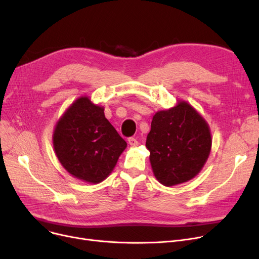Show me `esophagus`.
<instances>
[{
  "instance_id": "34e87169",
  "label": "esophagus",
  "mask_w": 259,
  "mask_h": 259,
  "mask_svg": "<svg viewBox=\"0 0 259 259\" xmlns=\"http://www.w3.org/2000/svg\"><path fill=\"white\" fill-rule=\"evenodd\" d=\"M128 144L130 146H137L138 145V141H137V139H134V138H129L128 139Z\"/></svg>"
}]
</instances>
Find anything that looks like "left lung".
Returning <instances> with one entry per match:
<instances>
[{"label":"left lung","instance_id":"left-lung-1","mask_svg":"<svg viewBox=\"0 0 259 259\" xmlns=\"http://www.w3.org/2000/svg\"><path fill=\"white\" fill-rule=\"evenodd\" d=\"M211 145L206 120L185 102L157 112L146 141L155 178L167 187L197 175L210 154Z\"/></svg>","mask_w":259,"mask_h":259}]
</instances>
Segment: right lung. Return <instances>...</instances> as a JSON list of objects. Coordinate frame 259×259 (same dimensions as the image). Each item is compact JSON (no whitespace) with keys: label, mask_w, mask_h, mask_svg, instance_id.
<instances>
[{"label":"right lung","mask_w":259,"mask_h":259,"mask_svg":"<svg viewBox=\"0 0 259 259\" xmlns=\"http://www.w3.org/2000/svg\"><path fill=\"white\" fill-rule=\"evenodd\" d=\"M53 147L63 167L74 178L98 184L111 173L127 143L105 117L104 108L85 97L59 120Z\"/></svg>","instance_id":"right-lung-1"}]
</instances>
